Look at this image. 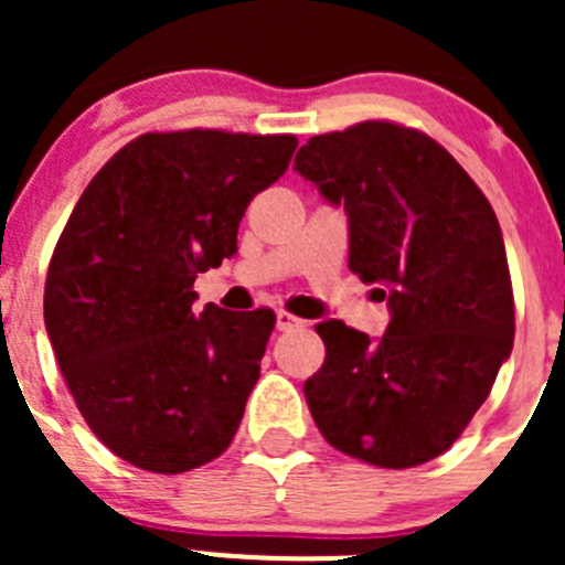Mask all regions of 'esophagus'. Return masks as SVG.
<instances>
[{"instance_id": "34e87169", "label": "esophagus", "mask_w": 565, "mask_h": 565, "mask_svg": "<svg viewBox=\"0 0 565 565\" xmlns=\"http://www.w3.org/2000/svg\"><path fill=\"white\" fill-rule=\"evenodd\" d=\"M306 324V319H300V317H295V315H289V311H276V328L278 330H298V328H303Z\"/></svg>"}]
</instances>
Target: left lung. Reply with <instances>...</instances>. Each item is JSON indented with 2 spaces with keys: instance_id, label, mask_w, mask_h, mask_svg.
I'll return each mask as SVG.
<instances>
[{
  "instance_id": "left-lung-1",
  "label": "left lung",
  "mask_w": 565,
  "mask_h": 565,
  "mask_svg": "<svg viewBox=\"0 0 565 565\" xmlns=\"http://www.w3.org/2000/svg\"><path fill=\"white\" fill-rule=\"evenodd\" d=\"M295 172L344 207L350 270L380 284L391 322L369 339L324 319L303 393L324 440L377 467L440 457L487 402L514 344L503 232L470 174L426 134L361 122L309 139Z\"/></svg>"
}]
</instances>
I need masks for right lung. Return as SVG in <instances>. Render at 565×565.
<instances>
[{"mask_svg":"<svg viewBox=\"0 0 565 565\" xmlns=\"http://www.w3.org/2000/svg\"><path fill=\"white\" fill-rule=\"evenodd\" d=\"M295 136L145 134L84 188L56 243L43 317L78 413L119 459L193 470L230 448L276 324L204 306L193 281L237 254L248 202Z\"/></svg>","mask_w":565,"mask_h":565,"instance_id":"obj_1","label":"right lung"}]
</instances>
